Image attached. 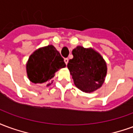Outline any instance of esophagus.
<instances>
[{"label":"esophagus","mask_w":133,"mask_h":133,"mask_svg":"<svg viewBox=\"0 0 133 133\" xmlns=\"http://www.w3.org/2000/svg\"><path fill=\"white\" fill-rule=\"evenodd\" d=\"M64 61H65V64H68V58H65L64 59Z\"/></svg>","instance_id":"34e87169"}]
</instances>
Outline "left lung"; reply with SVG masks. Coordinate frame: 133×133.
Wrapping results in <instances>:
<instances>
[{"instance_id": "obj_1", "label": "left lung", "mask_w": 133, "mask_h": 133, "mask_svg": "<svg viewBox=\"0 0 133 133\" xmlns=\"http://www.w3.org/2000/svg\"><path fill=\"white\" fill-rule=\"evenodd\" d=\"M73 58L68 63L74 84L85 92H92L102 86L107 74V65L100 53L92 48L77 46Z\"/></svg>"}]
</instances>
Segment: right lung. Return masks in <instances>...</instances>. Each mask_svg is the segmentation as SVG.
<instances>
[{"instance_id": "add662e5", "label": "right lung", "mask_w": 133, "mask_h": 133, "mask_svg": "<svg viewBox=\"0 0 133 133\" xmlns=\"http://www.w3.org/2000/svg\"><path fill=\"white\" fill-rule=\"evenodd\" d=\"M63 58L52 45L36 50L26 64L28 77L35 84L51 85L55 72L65 68Z\"/></svg>"}]
</instances>
